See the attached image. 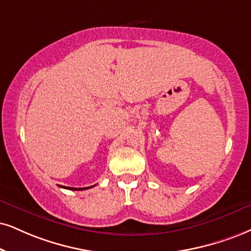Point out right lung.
<instances>
[{
	"mask_svg": "<svg viewBox=\"0 0 251 251\" xmlns=\"http://www.w3.org/2000/svg\"><path fill=\"white\" fill-rule=\"evenodd\" d=\"M89 187H93V186H89ZM89 187H83V188H76V187H70L69 190H72V191H81V190H86V188H89ZM67 188V187H66Z\"/></svg>",
	"mask_w": 251,
	"mask_h": 251,
	"instance_id": "obj_1",
	"label": "right lung"
}]
</instances>
